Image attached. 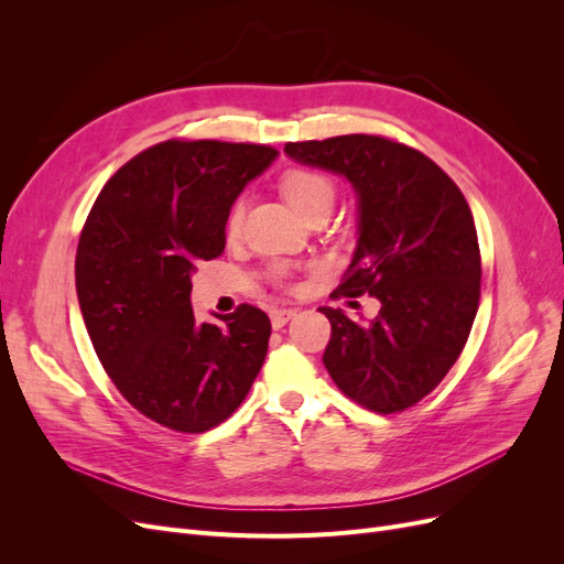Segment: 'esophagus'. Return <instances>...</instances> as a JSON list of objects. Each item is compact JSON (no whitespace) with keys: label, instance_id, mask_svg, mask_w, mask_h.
I'll list each match as a JSON object with an SVG mask.
<instances>
[{"label":"esophagus","instance_id":"esophagus-1","mask_svg":"<svg viewBox=\"0 0 564 564\" xmlns=\"http://www.w3.org/2000/svg\"><path fill=\"white\" fill-rule=\"evenodd\" d=\"M296 315V311H292V308H275L270 313V322H272V327L275 329H282L284 324L292 319Z\"/></svg>","mask_w":564,"mask_h":564}]
</instances>
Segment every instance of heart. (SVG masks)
Returning a JSON list of instances; mask_svg holds the SVG:
<instances>
[{
	"label": "heart",
	"mask_w": 564,
	"mask_h": 564,
	"mask_svg": "<svg viewBox=\"0 0 564 564\" xmlns=\"http://www.w3.org/2000/svg\"><path fill=\"white\" fill-rule=\"evenodd\" d=\"M282 191L289 204H292V207L305 218L315 212L332 209L336 199L334 183L315 172H289L282 181ZM240 216H242V202H237L230 214V228L240 224Z\"/></svg>",
	"instance_id": "heart-1"
}]
</instances>
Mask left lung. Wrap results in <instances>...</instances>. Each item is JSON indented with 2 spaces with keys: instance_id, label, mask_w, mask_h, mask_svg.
<instances>
[{
  "instance_id": "8db88e82",
  "label": "left lung",
  "mask_w": 564,
  "mask_h": 564,
  "mask_svg": "<svg viewBox=\"0 0 564 564\" xmlns=\"http://www.w3.org/2000/svg\"><path fill=\"white\" fill-rule=\"evenodd\" d=\"M284 152L352 185L357 245L336 292L381 303L360 322L319 308L332 322L324 367L371 412H402L447 377L473 329L482 265L468 202L423 152L381 135L286 143Z\"/></svg>"
}]
</instances>
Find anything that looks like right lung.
<instances>
[{
    "label": "right lung",
    "instance_id": "add662e5",
    "mask_svg": "<svg viewBox=\"0 0 564 564\" xmlns=\"http://www.w3.org/2000/svg\"><path fill=\"white\" fill-rule=\"evenodd\" d=\"M278 155L251 143L152 145L106 183L79 235L75 284L98 360L141 414L172 431L226 421L263 367L268 315L245 303L197 322L191 280L224 251L235 199Z\"/></svg>",
    "mask_w": 564,
    "mask_h": 564
}]
</instances>
